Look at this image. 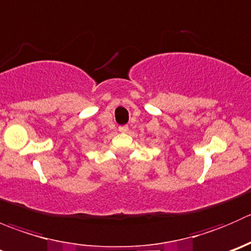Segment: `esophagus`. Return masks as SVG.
Listing matches in <instances>:
<instances>
[{"instance_id": "obj_1", "label": "esophagus", "mask_w": 251, "mask_h": 251, "mask_svg": "<svg viewBox=\"0 0 251 251\" xmlns=\"http://www.w3.org/2000/svg\"><path fill=\"white\" fill-rule=\"evenodd\" d=\"M119 131H120V132H123V133L127 132V131H128V126H127V125H121V126H119Z\"/></svg>"}]
</instances>
